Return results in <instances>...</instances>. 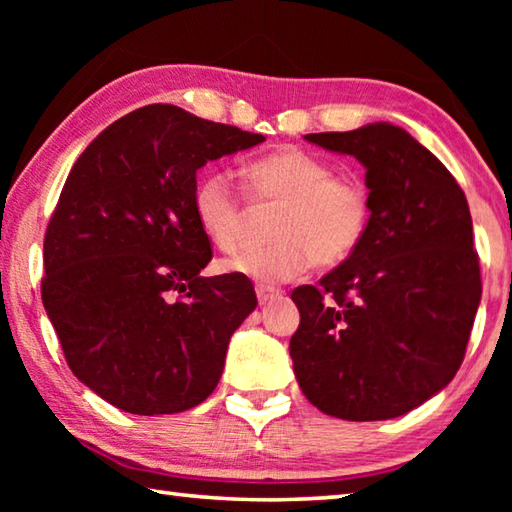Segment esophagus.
<instances>
[{"mask_svg":"<svg viewBox=\"0 0 512 512\" xmlns=\"http://www.w3.org/2000/svg\"><path fill=\"white\" fill-rule=\"evenodd\" d=\"M255 293H257L259 305H266V302H271V300H275V298H280V296H282V291H280V289H275V287H264V284H259V287H255Z\"/></svg>","mask_w":512,"mask_h":512,"instance_id":"34e87169","label":"esophagus"}]
</instances>
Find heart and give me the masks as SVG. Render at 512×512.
<instances>
[{
  "mask_svg": "<svg viewBox=\"0 0 512 512\" xmlns=\"http://www.w3.org/2000/svg\"><path fill=\"white\" fill-rule=\"evenodd\" d=\"M250 201L277 207L271 246L223 259L221 271L277 284L305 275L316 262L339 266L368 237L375 194L359 171H334L320 155L282 146L244 167ZM192 210L198 228L223 253H235L246 235L248 210L230 173L207 169L196 180Z\"/></svg>",
  "mask_w": 512,
  "mask_h": 512,
  "instance_id": "obj_1",
  "label": "heart"
}]
</instances>
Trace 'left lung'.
I'll return each mask as SVG.
<instances>
[{"mask_svg":"<svg viewBox=\"0 0 512 512\" xmlns=\"http://www.w3.org/2000/svg\"><path fill=\"white\" fill-rule=\"evenodd\" d=\"M305 137L366 167L375 210L348 262L318 287L293 289V370L323 413L391 420L445 388L463 363L481 300L470 207L445 164L402 128Z\"/></svg>","mask_w":512,"mask_h":512,"instance_id":"8db88e82","label":"left lung"}]
</instances>
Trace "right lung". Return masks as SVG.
Segmentation results:
<instances>
[{"label": "right lung", "instance_id": "right-lung-1", "mask_svg": "<svg viewBox=\"0 0 512 512\" xmlns=\"http://www.w3.org/2000/svg\"><path fill=\"white\" fill-rule=\"evenodd\" d=\"M262 140L151 103L101 131L69 171L45 232L42 305L69 370L117 409L180 413L219 384L257 296L248 277H201L212 244L192 192L205 162Z\"/></svg>", "mask_w": 512, "mask_h": 512}]
</instances>
